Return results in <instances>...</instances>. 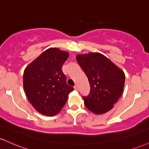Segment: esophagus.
Returning a JSON list of instances; mask_svg holds the SVG:
<instances>
[{
    "mask_svg": "<svg viewBox=\"0 0 149 149\" xmlns=\"http://www.w3.org/2000/svg\"><path fill=\"white\" fill-rule=\"evenodd\" d=\"M74 89L76 90V91H78V89H79V88H78V86H77V85H76V86H74Z\"/></svg>",
    "mask_w": 149,
    "mask_h": 149,
    "instance_id": "34e87169",
    "label": "esophagus"
}]
</instances>
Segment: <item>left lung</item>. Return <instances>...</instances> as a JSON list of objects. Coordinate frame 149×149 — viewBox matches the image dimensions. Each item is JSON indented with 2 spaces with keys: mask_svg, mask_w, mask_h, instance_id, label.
Here are the masks:
<instances>
[{
  "mask_svg": "<svg viewBox=\"0 0 149 149\" xmlns=\"http://www.w3.org/2000/svg\"><path fill=\"white\" fill-rule=\"evenodd\" d=\"M76 59L91 87L89 94L82 96L86 107L95 114L108 112L123 93L125 82L123 71L99 53L78 55Z\"/></svg>",
  "mask_w": 149,
  "mask_h": 149,
  "instance_id": "8db88e82",
  "label": "left lung"
}]
</instances>
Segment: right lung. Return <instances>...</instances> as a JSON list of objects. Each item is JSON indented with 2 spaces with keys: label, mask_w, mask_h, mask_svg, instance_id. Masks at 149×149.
Instances as JSON below:
<instances>
[{
  "label": "right lung",
  "mask_w": 149,
  "mask_h": 149,
  "mask_svg": "<svg viewBox=\"0 0 149 149\" xmlns=\"http://www.w3.org/2000/svg\"><path fill=\"white\" fill-rule=\"evenodd\" d=\"M68 55L57 48L48 49L24 70V92L29 102L41 114H56L74 90L67 85L66 76L62 71Z\"/></svg>",
  "instance_id": "1"
}]
</instances>
